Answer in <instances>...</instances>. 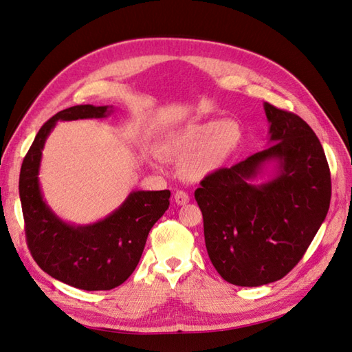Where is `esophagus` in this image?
Returning a JSON list of instances; mask_svg holds the SVG:
<instances>
[{
  "label": "esophagus",
  "instance_id": "34e87169",
  "mask_svg": "<svg viewBox=\"0 0 352 352\" xmlns=\"http://www.w3.org/2000/svg\"><path fill=\"white\" fill-rule=\"evenodd\" d=\"M189 195L186 192H183V190H178L177 193H175V203L178 204V206H186L189 203Z\"/></svg>",
  "mask_w": 352,
  "mask_h": 352
}]
</instances>
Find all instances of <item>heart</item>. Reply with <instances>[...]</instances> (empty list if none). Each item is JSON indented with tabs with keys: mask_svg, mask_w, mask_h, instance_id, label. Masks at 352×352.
Returning a JSON list of instances; mask_svg holds the SVG:
<instances>
[{
	"mask_svg": "<svg viewBox=\"0 0 352 352\" xmlns=\"http://www.w3.org/2000/svg\"><path fill=\"white\" fill-rule=\"evenodd\" d=\"M242 142V129L236 121H204L169 131L160 140V149L170 159L183 162L182 172L189 180H204L226 166Z\"/></svg>",
	"mask_w": 352,
	"mask_h": 352,
	"instance_id": "1",
	"label": "heart"
}]
</instances>
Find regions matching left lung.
Here are the masks:
<instances>
[{
	"label": "left lung",
	"instance_id": "obj_1",
	"mask_svg": "<svg viewBox=\"0 0 352 352\" xmlns=\"http://www.w3.org/2000/svg\"><path fill=\"white\" fill-rule=\"evenodd\" d=\"M269 148L201 182L206 248L223 280L257 287L283 278L325 221L331 177L309 124L263 104Z\"/></svg>",
	"mask_w": 352,
	"mask_h": 352
}]
</instances>
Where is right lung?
Instances as JSON below:
<instances>
[{
	"label": "right lung",
	"instance_id": "obj_1",
	"mask_svg": "<svg viewBox=\"0 0 352 352\" xmlns=\"http://www.w3.org/2000/svg\"><path fill=\"white\" fill-rule=\"evenodd\" d=\"M113 106L80 104L42 125L19 174L25 236L36 263L52 278L81 290H110L136 269L149 230L169 207V190H133L116 210L86 226L63 221L47 204L39 183L42 151L58 121L100 119Z\"/></svg>",
	"mask_w": 352,
	"mask_h": 352
}]
</instances>
